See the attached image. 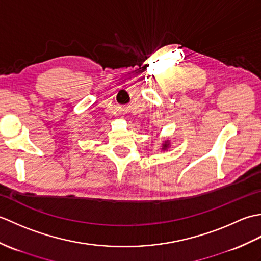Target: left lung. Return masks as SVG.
<instances>
[{"label": "left lung", "mask_w": 261, "mask_h": 261, "mask_svg": "<svg viewBox=\"0 0 261 261\" xmlns=\"http://www.w3.org/2000/svg\"><path fill=\"white\" fill-rule=\"evenodd\" d=\"M164 147H167V145H165V146H164Z\"/></svg>", "instance_id": "1"}]
</instances>
